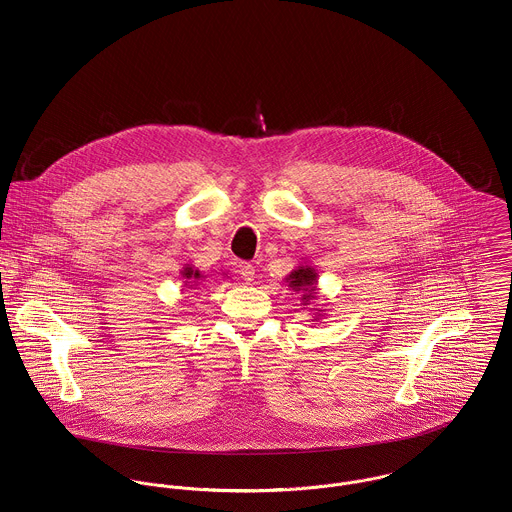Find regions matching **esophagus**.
Masks as SVG:
<instances>
[{"mask_svg":"<svg viewBox=\"0 0 512 512\" xmlns=\"http://www.w3.org/2000/svg\"><path fill=\"white\" fill-rule=\"evenodd\" d=\"M238 274H240V278H242V280L252 282V280H254L256 270H254V266H252L250 262H240V266H238Z\"/></svg>","mask_w":512,"mask_h":512,"instance_id":"1","label":"esophagus"}]
</instances>
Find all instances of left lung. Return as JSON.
I'll return each instance as SVG.
<instances>
[{
    "label": "left lung",
    "instance_id": "8db88e82",
    "mask_svg": "<svg viewBox=\"0 0 512 512\" xmlns=\"http://www.w3.org/2000/svg\"><path fill=\"white\" fill-rule=\"evenodd\" d=\"M290 288L295 290V292H299V290H303L305 295H303V299H311L313 295V288H315V280H317V276H315V272L311 270V268H301V270H295L290 274Z\"/></svg>",
    "mask_w": 512,
    "mask_h": 512
}]
</instances>
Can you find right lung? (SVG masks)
<instances>
[{
    "mask_svg": "<svg viewBox=\"0 0 512 512\" xmlns=\"http://www.w3.org/2000/svg\"><path fill=\"white\" fill-rule=\"evenodd\" d=\"M183 274H185V278H193V280H199V278H201V274H199V272H197V270H195V272H193V270H191V268H187V270H185V272H183Z\"/></svg>",
    "mask_w": 512,
    "mask_h": 512,
    "instance_id": "right-lung-1",
    "label": "right lung"
}]
</instances>
